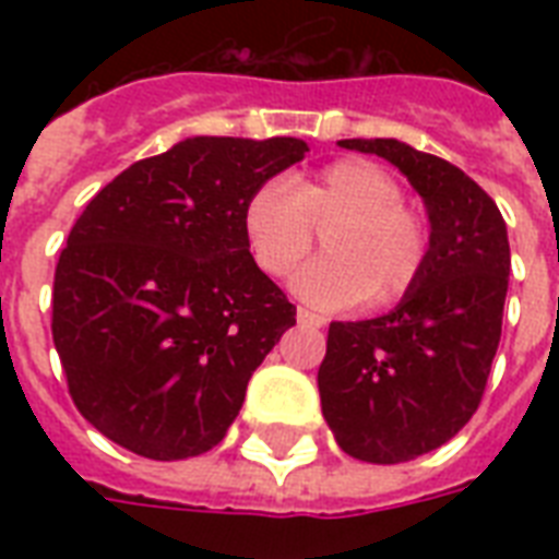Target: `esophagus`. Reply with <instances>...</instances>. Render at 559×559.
<instances>
[{
	"instance_id": "esophagus-1",
	"label": "esophagus",
	"mask_w": 559,
	"mask_h": 559,
	"mask_svg": "<svg viewBox=\"0 0 559 559\" xmlns=\"http://www.w3.org/2000/svg\"><path fill=\"white\" fill-rule=\"evenodd\" d=\"M296 319H298V324H310V328H322L324 324L322 316L313 313V310H307V307H298Z\"/></svg>"
}]
</instances>
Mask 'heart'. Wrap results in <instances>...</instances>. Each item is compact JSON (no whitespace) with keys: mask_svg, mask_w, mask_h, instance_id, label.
<instances>
[{"mask_svg":"<svg viewBox=\"0 0 559 559\" xmlns=\"http://www.w3.org/2000/svg\"><path fill=\"white\" fill-rule=\"evenodd\" d=\"M243 237L258 270L287 278L324 231V258L293 278L298 296L324 310L362 301L397 305L429 261V223L403 200L400 179L371 159H340L310 177L266 179L243 202Z\"/></svg>","mask_w":559,"mask_h":559,"instance_id":"obj_1","label":"heart"}]
</instances>
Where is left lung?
Returning a JSON list of instances; mask_svg holds the SVG:
<instances>
[{
  "label": "left lung",
  "mask_w": 559,
  "mask_h": 559,
  "mask_svg": "<svg viewBox=\"0 0 559 559\" xmlns=\"http://www.w3.org/2000/svg\"><path fill=\"white\" fill-rule=\"evenodd\" d=\"M340 147L400 168L432 228L417 287L391 313L333 322L319 366L336 443L368 464H400L438 450L476 415L502 336L508 228L496 202L447 159L397 139H345Z\"/></svg>",
  "instance_id": "left-lung-1"
}]
</instances>
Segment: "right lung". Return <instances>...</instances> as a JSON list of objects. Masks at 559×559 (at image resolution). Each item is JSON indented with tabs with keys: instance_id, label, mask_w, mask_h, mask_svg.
<instances>
[{
	"instance_id": "1",
	"label": "right lung",
	"mask_w": 559,
	"mask_h": 559,
	"mask_svg": "<svg viewBox=\"0 0 559 559\" xmlns=\"http://www.w3.org/2000/svg\"><path fill=\"white\" fill-rule=\"evenodd\" d=\"M301 139L193 135L130 165L69 231L51 336L74 406L153 461L209 452L296 307L243 237L246 197L305 159Z\"/></svg>"
}]
</instances>
